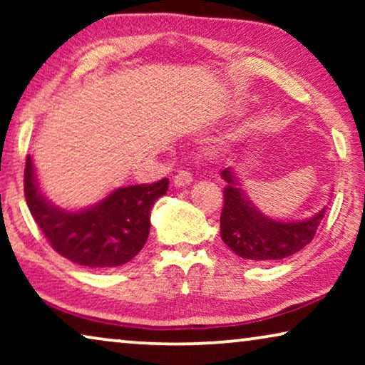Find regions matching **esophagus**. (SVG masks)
<instances>
[{"mask_svg":"<svg viewBox=\"0 0 365 365\" xmlns=\"http://www.w3.org/2000/svg\"><path fill=\"white\" fill-rule=\"evenodd\" d=\"M174 186L176 187H186L192 182V174L189 171H179L173 179Z\"/></svg>","mask_w":365,"mask_h":365,"instance_id":"34e87169","label":"esophagus"}]
</instances>
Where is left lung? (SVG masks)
I'll list each match as a JSON object with an SVG mask.
<instances>
[{
  "instance_id": "1",
  "label": "left lung",
  "mask_w": 365,
  "mask_h": 365,
  "mask_svg": "<svg viewBox=\"0 0 365 365\" xmlns=\"http://www.w3.org/2000/svg\"><path fill=\"white\" fill-rule=\"evenodd\" d=\"M224 187L221 237L239 257L259 262H276L301 251L316 236L326 206L301 221H279L262 214L251 202L231 168L221 171Z\"/></svg>"
}]
</instances>
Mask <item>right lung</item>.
<instances>
[{
    "instance_id": "1",
    "label": "right lung",
    "mask_w": 365,
    "mask_h": 365,
    "mask_svg": "<svg viewBox=\"0 0 365 365\" xmlns=\"http://www.w3.org/2000/svg\"><path fill=\"white\" fill-rule=\"evenodd\" d=\"M169 181L118 187L93 206L68 211L49 201L39 187L31 156L24 169V196L31 216L51 247L63 257L91 269L123 266L148 241L151 209Z\"/></svg>"
}]
</instances>
